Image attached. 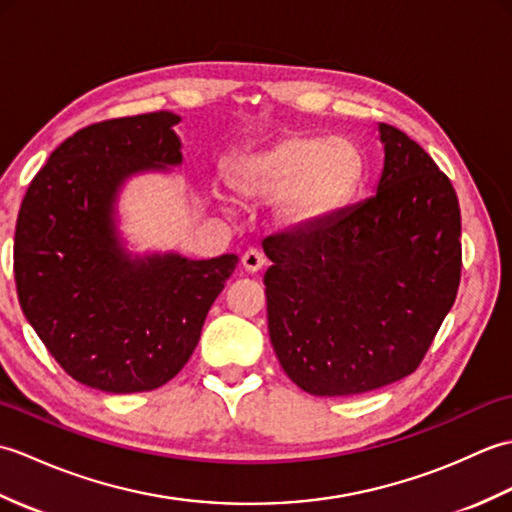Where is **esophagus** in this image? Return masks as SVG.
Masks as SVG:
<instances>
[{
	"instance_id": "obj_1",
	"label": "esophagus",
	"mask_w": 512,
	"mask_h": 512,
	"mask_svg": "<svg viewBox=\"0 0 512 512\" xmlns=\"http://www.w3.org/2000/svg\"><path fill=\"white\" fill-rule=\"evenodd\" d=\"M264 264H266L264 255L255 248H248L242 255V266H244V270H248V273H257V270L264 268Z\"/></svg>"
}]
</instances>
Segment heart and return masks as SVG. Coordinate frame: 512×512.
Masks as SVG:
<instances>
[{
	"label": "heart",
	"instance_id": "heart-1",
	"mask_svg": "<svg viewBox=\"0 0 512 512\" xmlns=\"http://www.w3.org/2000/svg\"><path fill=\"white\" fill-rule=\"evenodd\" d=\"M365 160L343 138L288 136L239 160L231 182L248 200H277L288 228H317L339 215L361 189Z\"/></svg>",
	"mask_w": 512,
	"mask_h": 512
}]
</instances>
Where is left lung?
<instances>
[{"mask_svg":"<svg viewBox=\"0 0 512 512\" xmlns=\"http://www.w3.org/2000/svg\"><path fill=\"white\" fill-rule=\"evenodd\" d=\"M378 191L330 222L268 235V332L312 396H354L413 374L462 273V220L447 173L416 140L378 125Z\"/></svg>","mask_w":512,"mask_h":512,"instance_id":"left-lung-1","label":"left lung"}]
</instances>
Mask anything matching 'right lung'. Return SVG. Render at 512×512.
Wrapping results in <instances>:
<instances>
[{"label":"right lung","mask_w":512,"mask_h":512,"mask_svg":"<svg viewBox=\"0 0 512 512\" xmlns=\"http://www.w3.org/2000/svg\"><path fill=\"white\" fill-rule=\"evenodd\" d=\"M180 116L79 129L32 178L15 228V284L28 323L65 374L110 394L149 391L187 365L237 257L129 259L114 200L143 169L180 165Z\"/></svg>","instance_id":"1"}]
</instances>
